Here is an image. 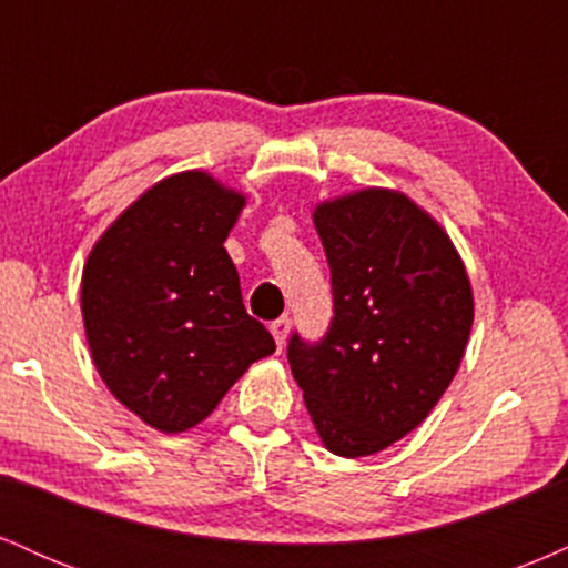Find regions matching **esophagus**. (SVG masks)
Segmentation results:
<instances>
[{
	"label": "esophagus",
	"instance_id": "1",
	"mask_svg": "<svg viewBox=\"0 0 568 568\" xmlns=\"http://www.w3.org/2000/svg\"><path fill=\"white\" fill-rule=\"evenodd\" d=\"M270 331H272V336H275L277 347L283 349L285 347V338H288V334H291V321H288V317H277V321L270 325Z\"/></svg>",
	"mask_w": 568,
	"mask_h": 568
}]
</instances>
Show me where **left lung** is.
<instances>
[{"label":"left lung","instance_id":"left-lung-1","mask_svg":"<svg viewBox=\"0 0 568 568\" xmlns=\"http://www.w3.org/2000/svg\"><path fill=\"white\" fill-rule=\"evenodd\" d=\"M315 230L334 317L317 342L293 331L288 363L325 446L368 456L422 425L452 384L470 338V280L446 232L403 194L325 202Z\"/></svg>","mask_w":568,"mask_h":568}]
</instances>
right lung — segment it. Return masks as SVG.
Returning a JSON list of instances; mask_svg holds the SVG:
<instances>
[{
    "label": "right lung",
    "mask_w": 568,
    "mask_h": 568,
    "mask_svg": "<svg viewBox=\"0 0 568 568\" xmlns=\"http://www.w3.org/2000/svg\"><path fill=\"white\" fill-rule=\"evenodd\" d=\"M243 197L205 173L160 181L98 240L82 317L101 379L162 433L219 406L275 338L245 312L224 240Z\"/></svg>",
    "instance_id": "1"
}]
</instances>
